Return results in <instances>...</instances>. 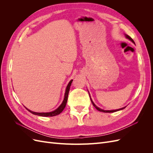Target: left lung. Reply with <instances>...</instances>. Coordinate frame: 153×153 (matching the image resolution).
<instances>
[{
    "mask_svg": "<svg viewBox=\"0 0 153 153\" xmlns=\"http://www.w3.org/2000/svg\"><path fill=\"white\" fill-rule=\"evenodd\" d=\"M125 36H126V38H128V39H129L131 41H132V42L135 44V42H134V41L133 40V39L131 38L130 36H129L128 35H127V34H126L125 35ZM89 96H90V94H89ZM90 98H91V102H92V105H93V106H94V107L98 110V111H100V112H108V113H110V112H117V111H119V110H123V109H124V108H126V106H124V107H123V108H120V109H117V110H103V109H101V108H100L99 107H98V106H97L94 103V102L93 101H92V99H91V96H90Z\"/></svg>",
    "mask_w": 153,
    "mask_h": 153,
    "instance_id": "1",
    "label": "left lung"
}]
</instances>
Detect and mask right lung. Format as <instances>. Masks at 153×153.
Wrapping results in <instances>:
<instances>
[{
	"mask_svg": "<svg viewBox=\"0 0 153 153\" xmlns=\"http://www.w3.org/2000/svg\"><path fill=\"white\" fill-rule=\"evenodd\" d=\"M73 82V80H71L70 82H69L68 85L66 87V92H65V95H64V100L62 101V104L60 105L59 107L52 112H41V113H39V112H32V111L27 109V110L29 111L30 113H32V114H34L36 115H39V116H42V117H52V116H55V115H57L59 114H61L63 110L65 108V106L66 105V103H67V101H68V93H69V89H70V86L71 85V83Z\"/></svg>",
	"mask_w": 153,
	"mask_h": 153,
	"instance_id": "1",
	"label": "right lung"
}]
</instances>
